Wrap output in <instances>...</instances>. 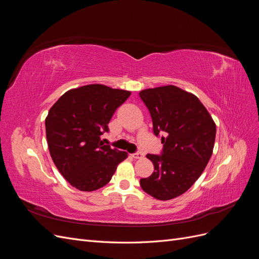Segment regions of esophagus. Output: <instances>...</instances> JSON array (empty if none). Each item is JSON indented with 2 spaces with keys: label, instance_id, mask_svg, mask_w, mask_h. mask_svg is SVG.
<instances>
[{
  "label": "esophagus",
  "instance_id": "1",
  "mask_svg": "<svg viewBox=\"0 0 259 259\" xmlns=\"http://www.w3.org/2000/svg\"><path fill=\"white\" fill-rule=\"evenodd\" d=\"M132 156L134 159H143L144 158V154L142 152H136V153H133Z\"/></svg>",
  "mask_w": 259,
  "mask_h": 259
}]
</instances>
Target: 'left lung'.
<instances>
[{"label": "left lung", "instance_id": "8db88e82", "mask_svg": "<svg viewBox=\"0 0 259 259\" xmlns=\"http://www.w3.org/2000/svg\"><path fill=\"white\" fill-rule=\"evenodd\" d=\"M139 96L151 114L153 133L161 138V155L147 154L154 171L140 179L151 197H179L197 182L213 153L216 124L199 98L174 85L144 90Z\"/></svg>", "mask_w": 259, "mask_h": 259}]
</instances>
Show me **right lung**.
I'll return each mask as SVG.
<instances>
[{
  "mask_svg": "<svg viewBox=\"0 0 259 259\" xmlns=\"http://www.w3.org/2000/svg\"><path fill=\"white\" fill-rule=\"evenodd\" d=\"M131 92L90 84L66 92L45 119L53 162L72 187L94 191L110 182L127 152L101 142L115 110Z\"/></svg>",
  "mask_w": 259,
  "mask_h": 259,
  "instance_id": "add662e5",
  "label": "right lung"
}]
</instances>
